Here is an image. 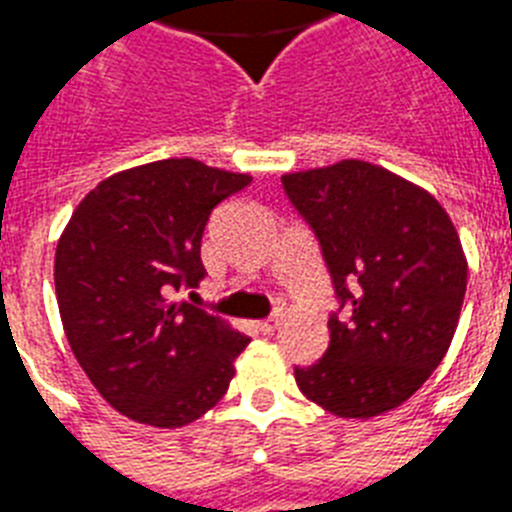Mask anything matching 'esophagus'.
Wrapping results in <instances>:
<instances>
[{"mask_svg": "<svg viewBox=\"0 0 512 512\" xmlns=\"http://www.w3.org/2000/svg\"><path fill=\"white\" fill-rule=\"evenodd\" d=\"M278 322H281V317L273 315V317H268V320H260V322H257V330H260V333H265V336H268V333H273V330L278 328Z\"/></svg>", "mask_w": 512, "mask_h": 512, "instance_id": "34e87169", "label": "esophagus"}]
</instances>
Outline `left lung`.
<instances>
[{"instance_id": "1", "label": "left lung", "mask_w": 512, "mask_h": 512, "mask_svg": "<svg viewBox=\"0 0 512 512\" xmlns=\"http://www.w3.org/2000/svg\"><path fill=\"white\" fill-rule=\"evenodd\" d=\"M312 226L343 315L320 362L296 367L309 401L343 419L398 409L448 354L468 263L453 221L419 184L346 158L281 176Z\"/></svg>"}]
</instances>
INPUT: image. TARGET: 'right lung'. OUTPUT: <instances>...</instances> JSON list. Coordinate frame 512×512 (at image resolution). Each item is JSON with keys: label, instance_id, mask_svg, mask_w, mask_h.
<instances>
[{"label": "right lung", "instance_id": "add662e5", "mask_svg": "<svg viewBox=\"0 0 512 512\" xmlns=\"http://www.w3.org/2000/svg\"><path fill=\"white\" fill-rule=\"evenodd\" d=\"M249 174L163 158L106 176L80 200L54 257L64 336L103 401L176 429L229 390L249 338L171 296L197 289L205 223Z\"/></svg>", "mask_w": 512, "mask_h": 512}]
</instances>
